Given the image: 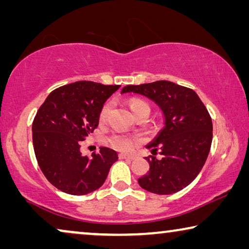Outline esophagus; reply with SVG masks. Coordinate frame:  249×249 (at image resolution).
Wrapping results in <instances>:
<instances>
[{"instance_id": "esophagus-1", "label": "esophagus", "mask_w": 249, "mask_h": 249, "mask_svg": "<svg viewBox=\"0 0 249 249\" xmlns=\"http://www.w3.org/2000/svg\"><path fill=\"white\" fill-rule=\"evenodd\" d=\"M119 159H125V160H134L135 156L127 155V154H119Z\"/></svg>"}]
</instances>
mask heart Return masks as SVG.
Listing matches in <instances>:
<instances>
[{
    "mask_svg": "<svg viewBox=\"0 0 249 249\" xmlns=\"http://www.w3.org/2000/svg\"><path fill=\"white\" fill-rule=\"evenodd\" d=\"M129 107L132 113H135L136 111L139 110V108L142 107H146L145 102H142L141 100H130L129 101ZM148 107V105H147ZM110 108H111V103H105L103 107H102L101 111H100V121L103 122L107 120L108 113H110ZM139 141L138 137H135V136H129L125 134H120V132H115V134L111 135L110 138H108V142L112 147L118 149V151L121 152H129L131 151L132 147L136 145V142Z\"/></svg>",
    "mask_w": 249,
    "mask_h": 249,
    "instance_id": "obj_1",
    "label": "heart"
}]
</instances>
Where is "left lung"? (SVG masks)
Segmentation results:
<instances>
[{
  "instance_id": "obj_1",
  "label": "left lung",
  "mask_w": 249,
  "mask_h": 249,
  "mask_svg": "<svg viewBox=\"0 0 249 249\" xmlns=\"http://www.w3.org/2000/svg\"><path fill=\"white\" fill-rule=\"evenodd\" d=\"M122 94H141L154 101L165 118L164 128L147 145L156 152L146 158L147 175L141 177L142 188L158 195H170L181 190L198 176L209 156L213 138V124L205 105L195 91L168 80L128 85Z\"/></svg>"
}]
</instances>
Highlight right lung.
I'll list each match as a JSON object with an SVG mask.
<instances>
[{
    "mask_svg": "<svg viewBox=\"0 0 249 249\" xmlns=\"http://www.w3.org/2000/svg\"><path fill=\"white\" fill-rule=\"evenodd\" d=\"M120 85L76 81L54 89L37 111L33 121L36 160L46 179L61 192L86 195L100 188L117 152L100 147L91 158L80 152L81 142L98 125L105 101Z\"/></svg>",
    "mask_w": 249,
    "mask_h": 249,
    "instance_id": "1",
    "label": "right lung"
}]
</instances>
